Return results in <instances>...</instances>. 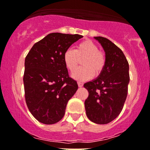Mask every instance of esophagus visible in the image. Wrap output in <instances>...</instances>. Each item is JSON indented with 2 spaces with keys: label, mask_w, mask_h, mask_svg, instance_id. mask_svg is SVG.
<instances>
[{
  "label": "esophagus",
  "mask_w": 150,
  "mask_h": 150,
  "mask_svg": "<svg viewBox=\"0 0 150 150\" xmlns=\"http://www.w3.org/2000/svg\"><path fill=\"white\" fill-rule=\"evenodd\" d=\"M78 85L79 87H82L83 86V83L82 82H78Z\"/></svg>",
  "instance_id": "1"
}]
</instances>
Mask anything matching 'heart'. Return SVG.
<instances>
[{
	"mask_svg": "<svg viewBox=\"0 0 150 150\" xmlns=\"http://www.w3.org/2000/svg\"><path fill=\"white\" fill-rule=\"evenodd\" d=\"M83 67L72 74L75 79L85 81L94 75H100L106 63L104 53L100 51L98 45L91 40H84L76 46L75 50L68 49L64 54V61L67 68L73 72L78 67L80 60Z\"/></svg>",
	"mask_w": 150,
	"mask_h": 150,
	"instance_id": "heart-1",
	"label": "heart"
}]
</instances>
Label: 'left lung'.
I'll list each match as a JSON object with an SVG mask.
<instances>
[{
    "mask_svg": "<svg viewBox=\"0 0 150 150\" xmlns=\"http://www.w3.org/2000/svg\"><path fill=\"white\" fill-rule=\"evenodd\" d=\"M105 52L106 63L98 78L86 83L85 109L88 120L105 125L115 120L124 106L130 81L129 64L120 48L103 36L94 37Z\"/></svg>",
    "mask_w": 150,
    "mask_h": 150,
    "instance_id": "left-lung-1",
    "label": "left lung"
}]
</instances>
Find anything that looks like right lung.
<instances>
[{
  "instance_id": "1",
  "label": "right lung",
  "mask_w": 150,
  "mask_h": 150,
  "mask_svg": "<svg viewBox=\"0 0 150 150\" xmlns=\"http://www.w3.org/2000/svg\"><path fill=\"white\" fill-rule=\"evenodd\" d=\"M79 34L52 33L35 43L25 59V98L32 115L52 125L64 116L67 105L78 88L69 76L64 54L82 38Z\"/></svg>"
}]
</instances>
